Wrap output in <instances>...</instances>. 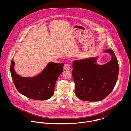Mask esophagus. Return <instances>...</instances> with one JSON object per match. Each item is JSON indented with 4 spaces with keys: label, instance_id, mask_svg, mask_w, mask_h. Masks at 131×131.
I'll list each match as a JSON object with an SVG mask.
<instances>
[{
    "label": "esophagus",
    "instance_id": "1",
    "mask_svg": "<svg viewBox=\"0 0 131 131\" xmlns=\"http://www.w3.org/2000/svg\"><path fill=\"white\" fill-rule=\"evenodd\" d=\"M64 68L65 70H69L70 69V65L68 64H66L64 66Z\"/></svg>",
    "mask_w": 131,
    "mask_h": 131
}]
</instances>
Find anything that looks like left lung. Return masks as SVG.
Wrapping results in <instances>:
<instances>
[{
    "instance_id": "8db88e82",
    "label": "left lung",
    "mask_w": 131,
    "mask_h": 131,
    "mask_svg": "<svg viewBox=\"0 0 131 131\" xmlns=\"http://www.w3.org/2000/svg\"><path fill=\"white\" fill-rule=\"evenodd\" d=\"M110 61L104 65H99V57L74 61L72 70L76 85V94L81 100L97 102L106 97L114 89L119 75V64L114 51L106 50Z\"/></svg>"
}]
</instances>
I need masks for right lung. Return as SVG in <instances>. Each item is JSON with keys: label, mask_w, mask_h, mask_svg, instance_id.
I'll list each match as a JSON object with an SVG mask.
<instances>
[{"label": "right lung", "mask_w": 131, "mask_h": 131, "mask_svg": "<svg viewBox=\"0 0 131 131\" xmlns=\"http://www.w3.org/2000/svg\"><path fill=\"white\" fill-rule=\"evenodd\" d=\"M64 63L50 62L38 75L21 77L14 70L15 62L11 61V77L17 91L23 95L32 100H46L54 93L55 82L63 72Z\"/></svg>", "instance_id": "1"}]
</instances>
